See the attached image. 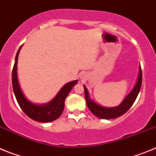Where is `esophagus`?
<instances>
[{"label": "esophagus", "mask_w": 156, "mask_h": 156, "mask_svg": "<svg viewBox=\"0 0 156 156\" xmlns=\"http://www.w3.org/2000/svg\"><path fill=\"white\" fill-rule=\"evenodd\" d=\"M86 78H87L86 73H81V75H80V80H82V81L85 80H86Z\"/></svg>", "instance_id": "1"}]
</instances>
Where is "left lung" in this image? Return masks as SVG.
<instances>
[{"mask_svg": "<svg viewBox=\"0 0 156 156\" xmlns=\"http://www.w3.org/2000/svg\"><path fill=\"white\" fill-rule=\"evenodd\" d=\"M141 83H142V73H141V68H140V66H139V74L138 76H137V82L135 83L131 91L126 95V98L122 100V101L119 105L115 106V107H110V108L100 105L95 102L94 101L92 100L90 98L89 91L87 89L86 86L83 85L87 105L88 108L92 113L98 118H101V119H109L119 117L126 113V112L129 110V108L131 107L132 105L133 104L140 90Z\"/></svg>", "mask_w": 156, "mask_h": 156, "instance_id": "1", "label": "left lung"}]
</instances>
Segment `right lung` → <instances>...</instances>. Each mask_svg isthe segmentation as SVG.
I'll list each match as a JSON object with an SVG mask.
<instances>
[{
  "instance_id": "add662e5",
  "label": "right lung",
  "mask_w": 156,
  "mask_h": 156,
  "mask_svg": "<svg viewBox=\"0 0 156 156\" xmlns=\"http://www.w3.org/2000/svg\"><path fill=\"white\" fill-rule=\"evenodd\" d=\"M22 46L19 48L16 54L15 65L12 70V86H13L14 94L16 95V100L22 110L30 119L41 122H52L57 119L62 115L64 110L65 100L69 94L72 88L78 83V80H73L67 83L61 88V90H59L55 97L46 104L38 105L33 103L25 96L20 87L19 80H18V57H19V54L21 50Z\"/></svg>"
}]
</instances>
